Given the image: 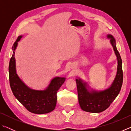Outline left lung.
Here are the masks:
<instances>
[{
    "label": "left lung",
    "instance_id": "obj_1",
    "mask_svg": "<svg viewBox=\"0 0 131 131\" xmlns=\"http://www.w3.org/2000/svg\"><path fill=\"white\" fill-rule=\"evenodd\" d=\"M118 62L116 76L110 87L105 90L97 91L88 89L87 83L80 78L76 79L79 105L81 109L90 113H101L109 107L118 95L123 81L122 59L116 47V40L112 35H108Z\"/></svg>",
    "mask_w": 131,
    "mask_h": 131
}]
</instances>
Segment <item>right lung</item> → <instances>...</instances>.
<instances>
[{"label": "right lung", "mask_w": 131, "mask_h": 131, "mask_svg": "<svg viewBox=\"0 0 131 131\" xmlns=\"http://www.w3.org/2000/svg\"><path fill=\"white\" fill-rule=\"evenodd\" d=\"M22 37L18 36L12 47L13 53L8 66L11 89L15 97L30 112L37 114L48 113L54 110L57 104V92L66 79L55 77L44 90H35L27 87L18 76L15 69V51L18 41Z\"/></svg>", "instance_id": "add662e5"}]
</instances>
